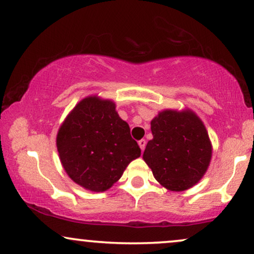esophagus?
<instances>
[{"mask_svg": "<svg viewBox=\"0 0 254 254\" xmlns=\"http://www.w3.org/2000/svg\"><path fill=\"white\" fill-rule=\"evenodd\" d=\"M138 145H139V147H140V150H144L145 149V146H146V140L145 139H140L139 142H138Z\"/></svg>", "mask_w": 254, "mask_h": 254, "instance_id": "esophagus-1", "label": "esophagus"}]
</instances>
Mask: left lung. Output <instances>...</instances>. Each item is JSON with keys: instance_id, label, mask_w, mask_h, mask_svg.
<instances>
[{"instance_id": "left-lung-1", "label": "left lung", "mask_w": 254, "mask_h": 254, "mask_svg": "<svg viewBox=\"0 0 254 254\" xmlns=\"http://www.w3.org/2000/svg\"><path fill=\"white\" fill-rule=\"evenodd\" d=\"M153 138L143 159L160 185L181 192L204 177L212 157V144L203 121L191 109H165L151 121Z\"/></svg>"}]
</instances>
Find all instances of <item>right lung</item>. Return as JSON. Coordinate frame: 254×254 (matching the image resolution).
<instances>
[{
	"label": "right lung",
	"mask_w": 254,
	"mask_h": 254,
	"mask_svg": "<svg viewBox=\"0 0 254 254\" xmlns=\"http://www.w3.org/2000/svg\"><path fill=\"white\" fill-rule=\"evenodd\" d=\"M56 146L66 175L92 192L109 190L140 156L115 102L97 95L83 98L69 112L57 132Z\"/></svg>",
	"instance_id": "obj_1"
}]
</instances>
